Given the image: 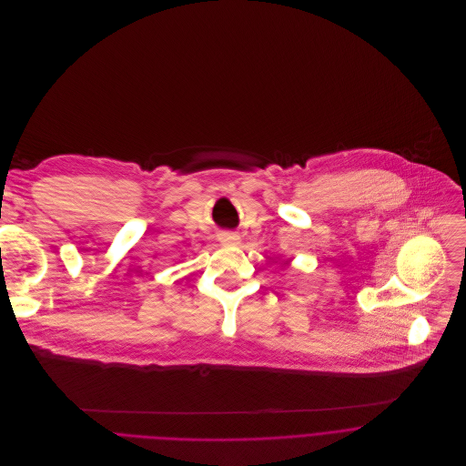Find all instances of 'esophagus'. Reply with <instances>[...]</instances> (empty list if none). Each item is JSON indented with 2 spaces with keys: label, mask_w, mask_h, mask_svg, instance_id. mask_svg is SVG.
<instances>
[{
  "label": "esophagus",
  "mask_w": 466,
  "mask_h": 466,
  "mask_svg": "<svg viewBox=\"0 0 466 466\" xmlns=\"http://www.w3.org/2000/svg\"><path fill=\"white\" fill-rule=\"evenodd\" d=\"M218 240H220L224 246H237V244L240 242V237H238V233L226 231V233H220Z\"/></svg>",
  "instance_id": "34e87169"
}]
</instances>
